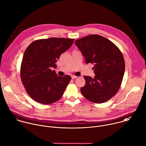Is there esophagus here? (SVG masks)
I'll return each mask as SVG.
<instances>
[{"label":"esophagus","instance_id":"esophagus-1","mask_svg":"<svg viewBox=\"0 0 146 146\" xmlns=\"http://www.w3.org/2000/svg\"><path fill=\"white\" fill-rule=\"evenodd\" d=\"M77 77L76 76H72V79H76Z\"/></svg>","mask_w":146,"mask_h":146}]
</instances>
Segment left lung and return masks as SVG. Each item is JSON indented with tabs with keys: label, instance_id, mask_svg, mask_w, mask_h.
Returning a JSON list of instances; mask_svg holds the SVG:
<instances>
[{
	"label": "left lung",
	"instance_id": "left-lung-1",
	"mask_svg": "<svg viewBox=\"0 0 146 146\" xmlns=\"http://www.w3.org/2000/svg\"><path fill=\"white\" fill-rule=\"evenodd\" d=\"M75 44L86 63L94 65V77H84L85 85L81 88L82 94L96 104L109 100L118 92L123 80L125 63L122 52L113 42L98 35L77 40Z\"/></svg>",
	"mask_w": 146,
	"mask_h": 146
}]
</instances>
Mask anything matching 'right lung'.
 Instances as JSON below:
<instances>
[{
	"label": "right lung",
	"instance_id": "obj_1",
	"mask_svg": "<svg viewBox=\"0 0 146 146\" xmlns=\"http://www.w3.org/2000/svg\"><path fill=\"white\" fill-rule=\"evenodd\" d=\"M74 38L50 37L32 42L24 52L21 67L22 83L28 94L36 102L53 104L62 96L71 77L58 76L56 62L73 44Z\"/></svg>",
	"mask_w": 146,
	"mask_h": 146
}]
</instances>
